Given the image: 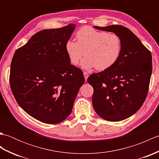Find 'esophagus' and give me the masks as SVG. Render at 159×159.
I'll return each mask as SVG.
<instances>
[{
  "instance_id": "34e87169",
  "label": "esophagus",
  "mask_w": 159,
  "mask_h": 159,
  "mask_svg": "<svg viewBox=\"0 0 159 159\" xmlns=\"http://www.w3.org/2000/svg\"><path fill=\"white\" fill-rule=\"evenodd\" d=\"M83 74H84V77H85V80H87V78H88V76H89V74L87 72H83Z\"/></svg>"
}]
</instances>
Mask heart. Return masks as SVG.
<instances>
[{"label": "heart", "instance_id": "heart-1", "mask_svg": "<svg viewBox=\"0 0 159 159\" xmlns=\"http://www.w3.org/2000/svg\"><path fill=\"white\" fill-rule=\"evenodd\" d=\"M75 37L76 42L67 40L65 46L72 65H78L85 55L86 57L81 62L83 68L96 67L98 71H104L116 65L119 60L122 43L116 33L98 31L86 26L78 30Z\"/></svg>", "mask_w": 159, "mask_h": 159}]
</instances>
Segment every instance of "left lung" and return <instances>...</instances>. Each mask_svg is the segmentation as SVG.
Masks as SVG:
<instances>
[{
  "label": "left lung",
  "mask_w": 159,
  "mask_h": 159,
  "mask_svg": "<svg viewBox=\"0 0 159 159\" xmlns=\"http://www.w3.org/2000/svg\"><path fill=\"white\" fill-rule=\"evenodd\" d=\"M94 28L116 33L122 43L121 56L116 65L91 74L87 79L93 88L94 110L107 121L123 120L135 113L146 98L152 71L151 52L123 26Z\"/></svg>",
  "instance_id": "8db88e82"
}]
</instances>
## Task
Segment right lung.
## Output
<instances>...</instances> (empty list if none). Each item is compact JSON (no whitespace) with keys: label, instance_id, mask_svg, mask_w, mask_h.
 <instances>
[{"label":"right lung","instance_id":"1","mask_svg":"<svg viewBox=\"0 0 159 159\" xmlns=\"http://www.w3.org/2000/svg\"><path fill=\"white\" fill-rule=\"evenodd\" d=\"M75 26L69 24L37 33L13 55L9 74L13 95L25 112L42 122L66 119L85 82L65 48Z\"/></svg>","mask_w":159,"mask_h":159}]
</instances>
